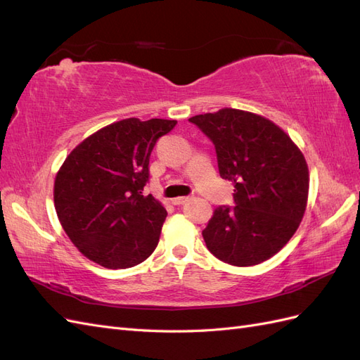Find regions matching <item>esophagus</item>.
I'll use <instances>...</instances> for the list:
<instances>
[{"mask_svg":"<svg viewBox=\"0 0 360 360\" xmlns=\"http://www.w3.org/2000/svg\"><path fill=\"white\" fill-rule=\"evenodd\" d=\"M186 201H189V197H179V198H174V200H172V204L181 205V204H184Z\"/></svg>","mask_w":360,"mask_h":360,"instance_id":"34e87169","label":"esophagus"}]
</instances>
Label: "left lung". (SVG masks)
<instances>
[{
  "instance_id": "left-lung-1",
  "label": "left lung",
  "mask_w": 360,
  "mask_h": 360,
  "mask_svg": "<svg viewBox=\"0 0 360 360\" xmlns=\"http://www.w3.org/2000/svg\"><path fill=\"white\" fill-rule=\"evenodd\" d=\"M212 139L234 207L219 205L202 231L224 263H263L287 245L307 210L309 172L299 147L270 120L233 108L189 118Z\"/></svg>"
}]
</instances>
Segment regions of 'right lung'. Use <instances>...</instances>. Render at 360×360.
I'll return each instance as SVG.
<instances>
[{
    "label": "right lung",
    "mask_w": 360,
    "mask_h": 360,
    "mask_svg": "<svg viewBox=\"0 0 360 360\" xmlns=\"http://www.w3.org/2000/svg\"><path fill=\"white\" fill-rule=\"evenodd\" d=\"M176 120L126 118L76 146L57 172L53 204L79 252L106 269L134 267L159 243L167 210L143 191L156 141Z\"/></svg>",
    "instance_id": "right-lung-1"
}]
</instances>
